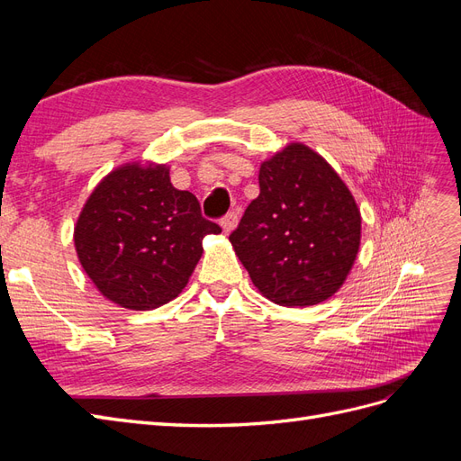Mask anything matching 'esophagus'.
Here are the masks:
<instances>
[{
	"label": "esophagus",
	"instance_id": "obj_1",
	"mask_svg": "<svg viewBox=\"0 0 461 461\" xmlns=\"http://www.w3.org/2000/svg\"><path fill=\"white\" fill-rule=\"evenodd\" d=\"M236 225H239V215H236L234 212L227 213L225 217L221 219V227H222V230H225V232L234 230V229H236Z\"/></svg>",
	"mask_w": 461,
	"mask_h": 461
}]
</instances>
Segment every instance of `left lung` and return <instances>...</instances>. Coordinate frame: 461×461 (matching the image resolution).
Returning a JSON list of instances; mask_svg holds the SVG:
<instances>
[{"label": "left lung", "instance_id": "1", "mask_svg": "<svg viewBox=\"0 0 461 461\" xmlns=\"http://www.w3.org/2000/svg\"><path fill=\"white\" fill-rule=\"evenodd\" d=\"M359 239L352 192L303 144L261 163L259 196L229 236L254 286L290 308L330 298L352 269Z\"/></svg>", "mask_w": 461, "mask_h": 461}]
</instances>
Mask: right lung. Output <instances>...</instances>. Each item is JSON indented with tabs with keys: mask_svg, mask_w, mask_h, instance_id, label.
<instances>
[{
	"mask_svg": "<svg viewBox=\"0 0 461 461\" xmlns=\"http://www.w3.org/2000/svg\"><path fill=\"white\" fill-rule=\"evenodd\" d=\"M221 227L200 202L171 185L165 165L127 163L94 188L75 227L82 269L102 294L127 310L176 298L200 261L202 240Z\"/></svg>",
	"mask_w": 461,
	"mask_h": 461,
	"instance_id": "obj_1",
	"label": "right lung"
}]
</instances>
